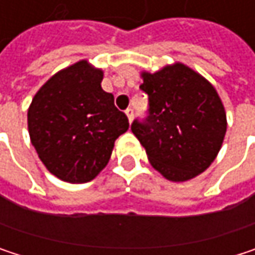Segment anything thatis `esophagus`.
<instances>
[{"label": "esophagus", "instance_id": "obj_1", "mask_svg": "<svg viewBox=\"0 0 255 255\" xmlns=\"http://www.w3.org/2000/svg\"><path fill=\"white\" fill-rule=\"evenodd\" d=\"M126 114H127L128 121L131 123V121H132V118H134V109H132V108H128L127 111H126Z\"/></svg>", "mask_w": 255, "mask_h": 255}]
</instances>
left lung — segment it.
<instances>
[{
    "label": "left lung",
    "instance_id": "1",
    "mask_svg": "<svg viewBox=\"0 0 255 255\" xmlns=\"http://www.w3.org/2000/svg\"><path fill=\"white\" fill-rule=\"evenodd\" d=\"M141 77L140 90L149 103L131 131L150 164L173 181L201 174L216 159L226 134V114L217 91L181 63Z\"/></svg>",
    "mask_w": 255,
    "mask_h": 255
}]
</instances>
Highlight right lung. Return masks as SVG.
<instances>
[{
    "mask_svg": "<svg viewBox=\"0 0 255 255\" xmlns=\"http://www.w3.org/2000/svg\"><path fill=\"white\" fill-rule=\"evenodd\" d=\"M103 72L85 60L51 77L27 111L30 141L47 170L63 181L85 183L109 162L115 140L129 127Z\"/></svg>",
    "mask_w": 255,
    "mask_h": 255,
    "instance_id": "add662e5",
    "label": "right lung"
}]
</instances>
